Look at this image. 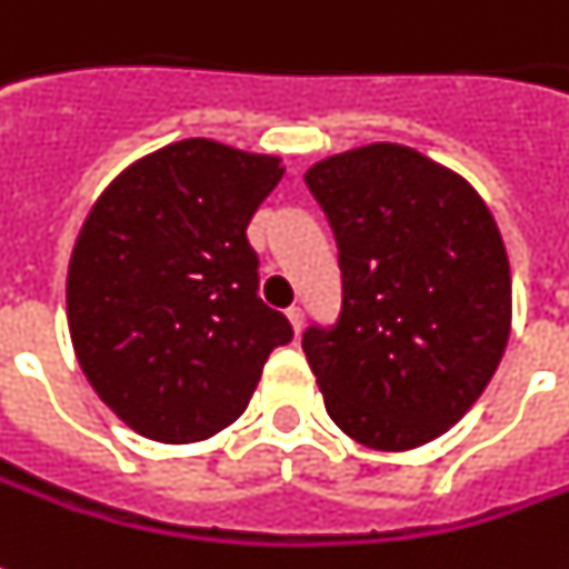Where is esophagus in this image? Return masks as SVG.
Returning a JSON list of instances; mask_svg holds the SVG:
<instances>
[{
	"label": "esophagus",
	"mask_w": 569,
	"mask_h": 569,
	"mask_svg": "<svg viewBox=\"0 0 569 569\" xmlns=\"http://www.w3.org/2000/svg\"><path fill=\"white\" fill-rule=\"evenodd\" d=\"M288 319H291L293 335H300V331H303V310H300V307H291V310H288Z\"/></svg>",
	"instance_id": "1"
}]
</instances>
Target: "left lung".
<instances>
[{
    "label": "left lung",
    "instance_id": "1",
    "mask_svg": "<svg viewBox=\"0 0 569 569\" xmlns=\"http://www.w3.org/2000/svg\"><path fill=\"white\" fill-rule=\"evenodd\" d=\"M341 316L303 331L335 426L372 451L445 436L491 382L510 338V262L467 178L400 143L316 162Z\"/></svg>",
    "mask_w": 569,
    "mask_h": 569
}]
</instances>
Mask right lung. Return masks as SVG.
<instances>
[{"instance_id":"right-lung-1","label":"right lung","mask_w":569,"mask_h":569,"mask_svg":"<svg viewBox=\"0 0 569 569\" xmlns=\"http://www.w3.org/2000/svg\"><path fill=\"white\" fill-rule=\"evenodd\" d=\"M281 174L278 156L190 137L137 159L90 209L68 262V331L87 382L137 436L222 432L293 338L257 297L247 240Z\"/></svg>"}]
</instances>
